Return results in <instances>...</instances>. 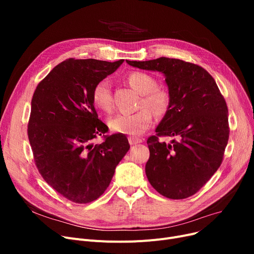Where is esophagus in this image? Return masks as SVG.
Here are the masks:
<instances>
[{
    "mask_svg": "<svg viewBox=\"0 0 254 254\" xmlns=\"http://www.w3.org/2000/svg\"><path fill=\"white\" fill-rule=\"evenodd\" d=\"M128 142H129L130 145H136V144L141 143L142 140L139 139V138H136V137H129V138H128Z\"/></svg>",
    "mask_w": 254,
    "mask_h": 254,
    "instance_id": "obj_1",
    "label": "esophagus"
}]
</instances>
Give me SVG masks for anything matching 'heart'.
I'll return each mask as SVG.
<instances>
[{"label":"heart","mask_w":254,"mask_h":254,"mask_svg":"<svg viewBox=\"0 0 254 254\" xmlns=\"http://www.w3.org/2000/svg\"><path fill=\"white\" fill-rule=\"evenodd\" d=\"M128 84L142 95L139 103L141 110L132 114H117L110 118V128L119 134L129 136H139L147 129L152 123V113L161 117L164 116L170 108V92L162 87H157L156 80L143 72H132L127 77ZM92 102L99 109L109 112L112 110L113 99L110 82L107 79L100 80L92 89ZM148 106L150 111L144 109Z\"/></svg>","instance_id":"obj_1"}]
</instances>
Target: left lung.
I'll return each instance as SVG.
<instances>
[{
    "label": "left lung",
    "mask_w": 254,
    "mask_h": 254,
    "mask_svg": "<svg viewBox=\"0 0 254 254\" xmlns=\"http://www.w3.org/2000/svg\"><path fill=\"white\" fill-rule=\"evenodd\" d=\"M135 68L164 74L171 105L147 140L150 156L145 173L166 197L186 198L201 190L221 165L229 141L228 107L213 77L202 66L159 58L127 61ZM175 138L170 143L158 136Z\"/></svg>",
    "instance_id": "obj_1"
}]
</instances>
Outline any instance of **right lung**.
Returning a JSON list of instances; mask_svg holds the SVG:
<instances>
[{"instance_id": "add662e5", "label": "right lung", "mask_w": 254, "mask_h": 254, "mask_svg": "<svg viewBox=\"0 0 254 254\" xmlns=\"http://www.w3.org/2000/svg\"><path fill=\"white\" fill-rule=\"evenodd\" d=\"M123 63L66 60L34 92L28 136L35 164L51 188L74 203L86 204L100 197L129 149L124 134L92 143L108 131L98 118L92 89Z\"/></svg>"}]
</instances>
